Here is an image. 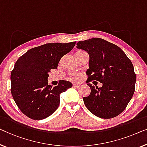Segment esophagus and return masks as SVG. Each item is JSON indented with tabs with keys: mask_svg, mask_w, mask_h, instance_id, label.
<instances>
[{
	"mask_svg": "<svg viewBox=\"0 0 147 147\" xmlns=\"http://www.w3.org/2000/svg\"><path fill=\"white\" fill-rule=\"evenodd\" d=\"M73 86L75 88H79L80 86V85L78 84H73Z\"/></svg>",
	"mask_w": 147,
	"mask_h": 147,
	"instance_id": "1",
	"label": "esophagus"
}]
</instances>
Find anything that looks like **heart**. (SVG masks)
Instances as JSON below:
<instances>
[{
  "instance_id": "obj_1",
  "label": "heart",
  "mask_w": 147,
  "mask_h": 147,
  "mask_svg": "<svg viewBox=\"0 0 147 147\" xmlns=\"http://www.w3.org/2000/svg\"><path fill=\"white\" fill-rule=\"evenodd\" d=\"M79 51H76V52H79ZM71 80H74L76 79V76H72L71 77Z\"/></svg>"
}]
</instances>
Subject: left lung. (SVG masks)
<instances>
[{
    "label": "left lung",
    "mask_w": 147,
    "mask_h": 147,
    "mask_svg": "<svg viewBox=\"0 0 147 147\" xmlns=\"http://www.w3.org/2000/svg\"><path fill=\"white\" fill-rule=\"evenodd\" d=\"M76 47L88 52L87 85L90 94L83 98L88 109L103 119L115 117L124 111L135 92L137 76L133 63L121 48L101 38L79 41ZM102 82L98 89L89 82Z\"/></svg>",
    "instance_id": "obj_1"
}]
</instances>
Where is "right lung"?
Masks as SVG:
<instances>
[{"label":"right lung","mask_w":147,"mask_h":147,"mask_svg":"<svg viewBox=\"0 0 147 147\" xmlns=\"http://www.w3.org/2000/svg\"><path fill=\"white\" fill-rule=\"evenodd\" d=\"M76 41L50 43L34 47L20 57L11 72V94L20 111L35 120L47 118L59 106L60 94L73 86L60 80L53 88L48 73L57 69L61 57L70 52Z\"/></svg>","instance_id":"1"}]
</instances>
